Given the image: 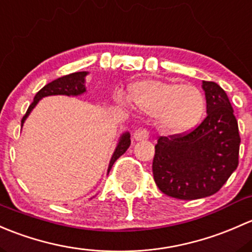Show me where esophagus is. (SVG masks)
<instances>
[{
	"label": "esophagus",
	"mask_w": 252,
	"mask_h": 252,
	"mask_svg": "<svg viewBox=\"0 0 252 252\" xmlns=\"http://www.w3.org/2000/svg\"><path fill=\"white\" fill-rule=\"evenodd\" d=\"M133 138L136 141H145V139L149 138V132L143 127H139L133 132Z\"/></svg>",
	"instance_id": "esophagus-1"
}]
</instances>
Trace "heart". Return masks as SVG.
I'll list each match as a JSON object with an SVG mask.
<instances>
[{"label": "heart", "mask_w": 252, "mask_h": 252, "mask_svg": "<svg viewBox=\"0 0 252 252\" xmlns=\"http://www.w3.org/2000/svg\"><path fill=\"white\" fill-rule=\"evenodd\" d=\"M116 100L126 103L125 94L118 92ZM132 105L141 113L155 116L160 132L181 136L195 128L204 118L206 102L200 90L181 82L142 80L128 87Z\"/></svg>", "instance_id": "b5f03b06"}]
</instances>
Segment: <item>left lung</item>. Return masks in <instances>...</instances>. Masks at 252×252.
I'll list each match as a JSON object with an SVG mask.
<instances>
[{
    "label": "left lung",
    "instance_id": "left-lung-1",
    "mask_svg": "<svg viewBox=\"0 0 252 252\" xmlns=\"http://www.w3.org/2000/svg\"><path fill=\"white\" fill-rule=\"evenodd\" d=\"M207 116L189 133L160 137L153 175L160 190L182 200L217 193L237 170L240 136L227 93L216 82L203 81Z\"/></svg>",
    "mask_w": 252,
    "mask_h": 252
}]
</instances>
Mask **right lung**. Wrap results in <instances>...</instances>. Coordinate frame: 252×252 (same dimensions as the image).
<instances>
[{
    "label": "right lung",
    "mask_w": 252,
    "mask_h": 252,
    "mask_svg": "<svg viewBox=\"0 0 252 252\" xmlns=\"http://www.w3.org/2000/svg\"><path fill=\"white\" fill-rule=\"evenodd\" d=\"M88 75V71H77L72 72V74L65 75L63 77H59V79L54 80V81L49 82L46 85L45 87L41 88L37 93H36L35 98H33V102L31 103L30 107L28 108L27 114L23 116L22 120V127L24 125L25 120H27L28 116L30 115V113L32 111V109L36 107L38 102H40L42 98L48 97V95H80L84 94L86 92V86H85V82H86V76ZM129 133L125 132V133L121 134L120 139H119V143L116 145L115 150H114V154L111 157L110 162H109L108 167V173L110 171L111 166L114 165V162L128 149L129 144H131V139H129Z\"/></svg>",
    "instance_id": "obj_1"
}]
</instances>
